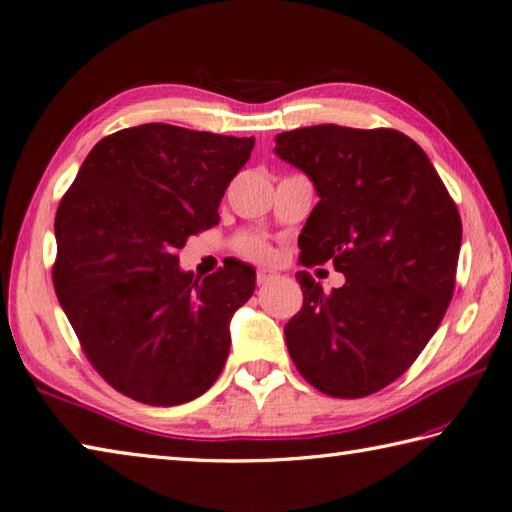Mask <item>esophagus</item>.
Returning a JSON list of instances; mask_svg holds the SVG:
<instances>
[{
	"instance_id": "1",
	"label": "esophagus",
	"mask_w": 512,
	"mask_h": 512,
	"mask_svg": "<svg viewBox=\"0 0 512 512\" xmlns=\"http://www.w3.org/2000/svg\"><path fill=\"white\" fill-rule=\"evenodd\" d=\"M275 277H277V273L271 271V268H257V284H266V282L275 280Z\"/></svg>"
}]
</instances>
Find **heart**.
<instances>
[{"label":"heart","mask_w":512,"mask_h":512,"mask_svg":"<svg viewBox=\"0 0 512 512\" xmlns=\"http://www.w3.org/2000/svg\"><path fill=\"white\" fill-rule=\"evenodd\" d=\"M237 250L248 259H255V262H268L273 257L271 246L266 244L262 237L255 235H244L237 241Z\"/></svg>","instance_id":"b5f03b06"}]
</instances>
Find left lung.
Wrapping results in <instances>:
<instances>
[{
	"label": "left lung",
	"instance_id": "1",
	"mask_svg": "<svg viewBox=\"0 0 512 512\" xmlns=\"http://www.w3.org/2000/svg\"><path fill=\"white\" fill-rule=\"evenodd\" d=\"M275 154L313 181L304 266L333 262L324 293L300 271L304 304L284 327L295 367L322 394L362 398L394 383L452 300L461 217L427 154L396 129L313 125L275 136Z\"/></svg>",
	"mask_w": 512,
	"mask_h": 512
}]
</instances>
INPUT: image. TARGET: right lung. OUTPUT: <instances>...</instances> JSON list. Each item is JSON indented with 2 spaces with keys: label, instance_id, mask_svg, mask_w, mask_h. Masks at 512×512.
<instances>
[{
  "label": "right lung",
  "instance_id": "add662e5",
  "mask_svg": "<svg viewBox=\"0 0 512 512\" xmlns=\"http://www.w3.org/2000/svg\"><path fill=\"white\" fill-rule=\"evenodd\" d=\"M253 145L165 123L120 129L96 143L60 201L55 293L91 365L138 403L194 401L226 365L255 268L237 262L199 280L176 253L219 224Z\"/></svg>",
  "mask_w": 512,
  "mask_h": 512
}]
</instances>
